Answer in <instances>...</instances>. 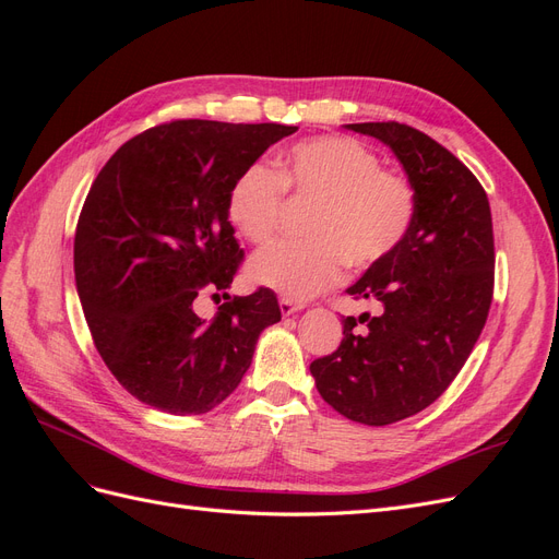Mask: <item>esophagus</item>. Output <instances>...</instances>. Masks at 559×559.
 <instances>
[{"label": "esophagus", "mask_w": 559, "mask_h": 559, "mask_svg": "<svg viewBox=\"0 0 559 559\" xmlns=\"http://www.w3.org/2000/svg\"><path fill=\"white\" fill-rule=\"evenodd\" d=\"M302 308H306V302L292 300V298H280V310H282L284 317H289V314H294V312H298Z\"/></svg>", "instance_id": "34e87169"}]
</instances>
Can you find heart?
<instances>
[{
  "instance_id": "b5f03b06",
  "label": "heart",
  "mask_w": 559,
  "mask_h": 559,
  "mask_svg": "<svg viewBox=\"0 0 559 559\" xmlns=\"http://www.w3.org/2000/svg\"><path fill=\"white\" fill-rule=\"evenodd\" d=\"M282 189L317 200L306 242H275L249 261V280L284 298L306 300L345 275V261L370 267L403 245L415 218L411 181L382 170L373 148L352 138L296 142L277 175L251 163L228 191V216L249 242H267L282 212Z\"/></svg>"
}]
</instances>
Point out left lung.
I'll return each mask as SVG.
<instances>
[{"mask_svg":"<svg viewBox=\"0 0 559 559\" xmlns=\"http://www.w3.org/2000/svg\"><path fill=\"white\" fill-rule=\"evenodd\" d=\"M392 148L415 191V218L392 257L347 294L380 302L343 321V343L314 359L321 399L352 421L384 427L417 415L460 373L495 286L492 212L480 181L429 134L403 123H349Z\"/></svg>","mask_w":559,"mask_h":559,"instance_id":"obj_1","label":"left lung"}]
</instances>
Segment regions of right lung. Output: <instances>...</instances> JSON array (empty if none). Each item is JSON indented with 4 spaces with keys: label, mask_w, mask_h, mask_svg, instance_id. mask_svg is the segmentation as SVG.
Here are the masks:
<instances>
[{
    "label": "right lung",
    "mask_w": 559,
    "mask_h": 559,
    "mask_svg": "<svg viewBox=\"0 0 559 559\" xmlns=\"http://www.w3.org/2000/svg\"><path fill=\"white\" fill-rule=\"evenodd\" d=\"M296 130L173 121L126 142L93 181L74 238L76 292L99 357L144 405L210 413L245 378L261 331L282 319L270 289L226 294L210 321L195 298L230 289L242 261L230 183Z\"/></svg>",
    "instance_id": "right-lung-1"
}]
</instances>
